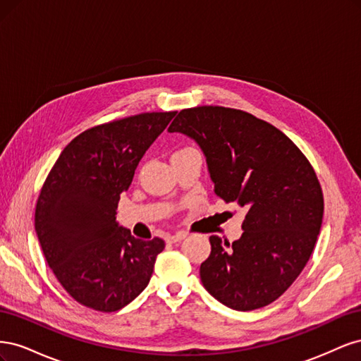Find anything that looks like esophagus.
<instances>
[{"instance_id": "esophagus-1", "label": "esophagus", "mask_w": 361, "mask_h": 361, "mask_svg": "<svg viewBox=\"0 0 361 361\" xmlns=\"http://www.w3.org/2000/svg\"><path fill=\"white\" fill-rule=\"evenodd\" d=\"M185 238H187V233H185V232H178L176 235H169L166 239H167L169 244H176V243H180L182 239H185Z\"/></svg>"}]
</instances>
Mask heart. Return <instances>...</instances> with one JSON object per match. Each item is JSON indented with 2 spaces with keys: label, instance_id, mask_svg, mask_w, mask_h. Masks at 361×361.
<instances>
[{
  "label": "heart",
  "instance_id": "heart-1",
  "mask_svg": "<svg viewBox=\"0 0 361 361\" xmlns=\"http://www.w3.org/2000/svg\"><path fill=\"white\" fill-rule=\"evenodd\" d=\"M185 149H188V147H185Z\"/></svg>",
  "mask_w": 361,
  "mask_h": 361
}]
</instances>
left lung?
I'll return each mask as SVG.
<instances>
[{
  "instance_id": "obj_1",
  "label": "left lung",
  "mask_w": 361,
  "mask_h": 361,
  "mask_svg": "<svg viewBox=\"0 0 361 361\" xmlns=\"http://www.w3.org/2000/svg\"><path fill=\"white\" fill-rule=\"evenodd\" d=\"M169 130L197 141L215 194L247 209L241 239L209 238L204 289L233 310L265 307L301 274L321 231L324 195L312 164L280 129L235 108H187Z\"/></svg>"
}]
</instances>
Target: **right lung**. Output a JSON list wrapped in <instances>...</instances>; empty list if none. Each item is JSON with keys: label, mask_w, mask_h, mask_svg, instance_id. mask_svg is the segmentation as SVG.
<instances>
[{"label": "right lung", "mask_w": 361, "mask_h": 361, "mask_svg": "<svg viewBox=\"0 0 361 361\" xmlns=\"http://www.w3.org/2000/svg\"><path fill=\"white\" fill-rule=\"evenodd\" d=\"M176 111L141 113L93 126L63 149L40 190L35 227L60 285L80 304L117 312L145 290L161 238L137 239L116 221L146 150Z\"/></svg>", "instance_id": "add662e5"}]
</instances>
